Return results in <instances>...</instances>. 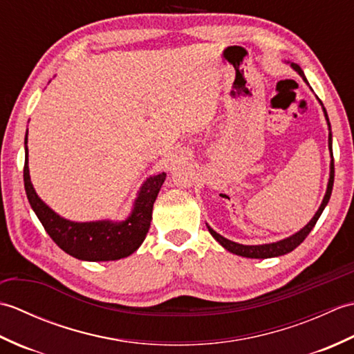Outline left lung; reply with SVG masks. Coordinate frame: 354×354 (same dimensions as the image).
I'll return each instance as SVG.
<instances>
[{"label": "left lung", "instance_id": "left-lung-1", "mask_svg": "<svg viewBox=\"0 0 354 354\" xmlns=\"http://www.w3.org/2000/svg\"><path fill=\"white\" fill-rule=\"evenodd\" d=\"M290 66L299 74V76L303 77V80L306 82V84L309 85V82H307L303 70L299 68V65L290 62ZM319 103H321V100H319ZM321 106H322V103H321ZM322 111H324V117L327 120V126H328V150H330V158H332V161H330V178H328V183H327V190H326V194H324V199H322L321 205L318 208V212L315 213V216L312 217L310 222L307 223L306 227H303L299 231H297L295 234H292V236L286 237L283 240H278V242L263 243V245H242V243H236V242H232V240L225 239L223 236L219 234V232H216L212 227H209V225H207L209 234H212L217 240V242H219L225 248V250L232 252V254H236V255H242V257H248V259H270V257H278V255H284V254L293 251L298 245L303 243V240L307 236H309V232L313 230L315 223L318 222L319 216L322 214L326 205L328 204L330 196H332L333 181H335V161H333V152H332V129H330L328 115H327V111H326L324 106H322Z\"/></svg>", "mask_w": 354, "mask_h": 354}]
</instances>
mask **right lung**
I'll list each match as a JSON object with an SVG mask.
<instances>
[{
    "mask_svg": "<svg viewBox=\"0 0 354 354\" xmlns=\"http://www.w3.org/2000/svg\"><path fill=\"white\" fill-rule=\"evenodd\" d=\"M28 131L26 132V162H24V187L27 199L41 221L47 234L66 254L85 261H109L120 260L133 254L145 242L152 221L153 202L156 201L161 185L165 181V173L149 176L135 198L131 214L124 221H94L73 222L53 212L37 196L33 189L28 170Z\"/></svg>",
    "mask_w": 354,
    "mask_h": 354,
    "instance_id": "right-lung-1",
    "label": "right lung"
}]
</instances>
